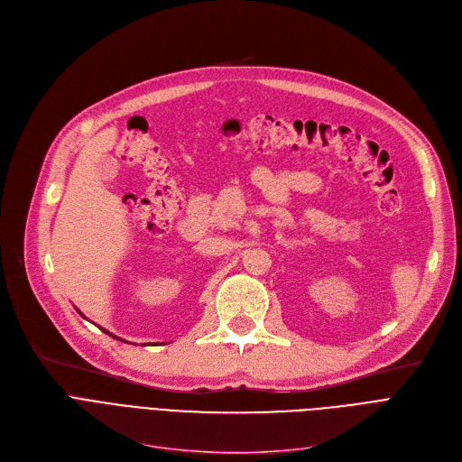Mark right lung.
<instances>
[{
    "label": "right lung",
    "instance_id": "1",
    "mask_svg": "<svg viewBox=\"0 0 462 462\" xmlns=\"http://www.w3.org/2000/svg\"><path fill=\"white\" fill-rule=\"evenodd\" d=\"M103 331H105V333H108V331H106V329H103ZM108 335H110V337H114V335H112V333H108ZM116 338H117V337H116Z\"/></svg>",
    "mask_w": 462,
    "mask_h": 462
}]
</instances>
